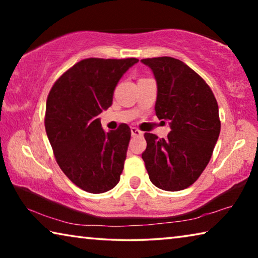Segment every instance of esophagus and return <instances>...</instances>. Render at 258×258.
Wrapping results in <instances>:
<instances>
[{"instance_id":"34e87169","label":"esophagus","mask_w":258,"mask_h":258,"mask_svg":"<svg viewBox=\"0 0 258 258\" xmlns=\"http://www.w3.org/2000/svg\"><path fill=\"white\" fill-rule=\"evenodd\" d=\"M131 133H132V137L133 138H138V137H142L143 133L141 131H139L137 127H132L131 128Z\"/></svg>"}]
</instances>
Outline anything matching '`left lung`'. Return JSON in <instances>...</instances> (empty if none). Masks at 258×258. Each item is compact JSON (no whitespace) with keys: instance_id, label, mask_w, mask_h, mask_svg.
<instances>
[{"instance_id":"1","label":"left lung","mask_w":258,"mask_h":258,"mask_svg":"<svg viewBox=\"0 0 258 258\" xmlns=\"http://www.w3.org/2000/svg\"><path fill=\"white\" fill-rule=\"evenodd\" d=\"M141 62L157 83L156 116L171 127L165 139L145 134L142 159L152 184L165 191L186 189L206 168L220 135L216 99L206 82L181 60L158 56Z\"/></svg>"}]
</instances>
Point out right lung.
Listing matches in <instances>:
<instances>
[{"mask_svg": "<svg viewBox=\"0 0 258 258\" xmlns=\"http://www.w3.org/2000/svg\"><path fill=\"white\" fill-rule=\"evenodd\" d=\"M138 61L84 59L54 83L47 97L45 131L56 163L90 194L107 192L119 182L131 130L123 124L104 132L98 116L111 106L121 76Z\"/></svg>", "mask_w": 258, "mask_h": 258, "instance_id": "obj_1", "label": "right lung"}]
</instances>
